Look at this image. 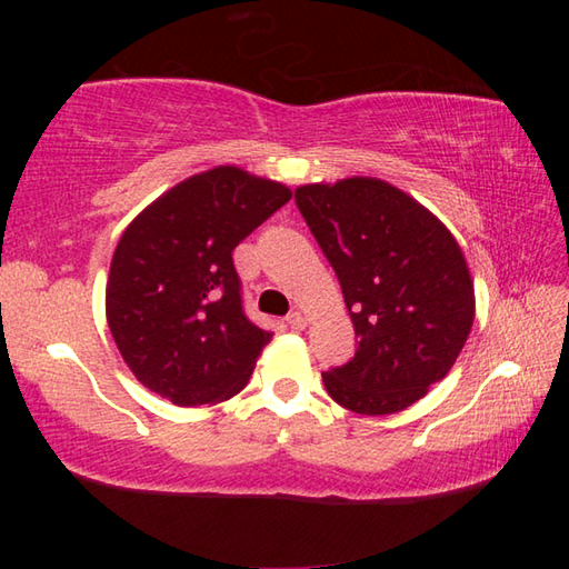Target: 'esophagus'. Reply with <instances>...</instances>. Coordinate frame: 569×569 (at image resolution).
<instances>
[{
    "instance_id": "obj_1",
    "label": "esophagus",
    "mask_w": 569,
    "mask_h": 569,
    "mask_svg": "<svg viewBox=\"0 0 569 569\" xmlns=\"http://www.w3.org/2000/svg\"><path fill=\"white\" fill-rule=\"evenodd\" d=\"M286 323L291 326L293 331H303V329H306V323H308V319H306V316H303L301 311H293V313H288Z\"/></svg>"
}]
</instances>
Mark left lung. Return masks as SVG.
I'll return each instance as SVG.
<instances>
[{"instance_id": "8db88e82", "label": "left lung", "mask_w": 569, "mask_h": 569, "mask_svg": "<svg viewBox=\"0 0 569 569\" xmlns=\"http://www.w3.org/2000/svg\"><path fill=\"white\" fill-rule=\"evenodd\" d=\"M339 276L353 359L326 371L336 403L363 417L403 411L445 379L475 323V281L457 238L409 192L369 176L296 188Z\"/></svg>"}]
</instances>
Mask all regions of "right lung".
Returning a JSON list of instances; mask_svg holds the SVG:
<instances>
[{
	"mask_svg": "<svg viewBox=\"0 0 569 569\" xmlns=\"http://www.w3.org/2000/svg\"><path fill=\"white\" fill-rule=\"evenodd\" d=\"M238 166L180 180L130 220L112 253L104 316L122 361L176 407L228 401L273 331L240 306L233 248L291 200Z\"/></svg>",
	"mask_w": 569,
	"mask_h": 569,
	"instance_id": "1",
	"label": "right lung"
}]
</instances>
